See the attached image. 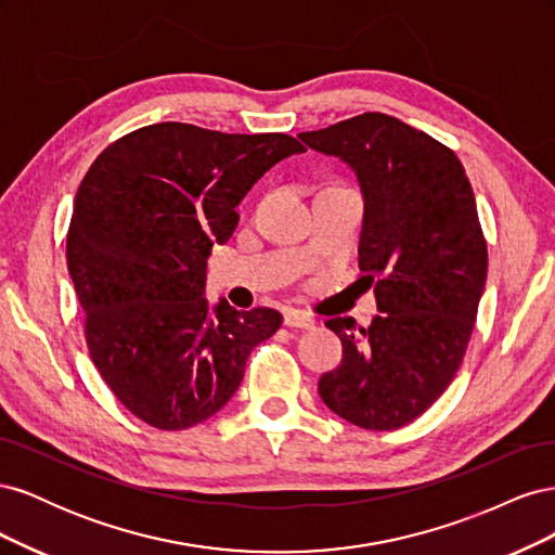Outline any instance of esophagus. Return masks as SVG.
<instances>
[{"mask_svg":"<svg viewBox=\"0 0 555 555\" xmlns=\"http://www.w3.org/2000/svg\"><path fill=\"white\" fill-rule=\"evenodd\" d=\"M284 324L294 326V328H312L314 326V317L304 312V310H284Z\"/></svg>","mask_w":555,"mask_h":555,"instance_id":"esophagus-1","label":"esophagus"}]
</instances>
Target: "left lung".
<instances>
[{
	"instance_id": "left-lung-1",
	"label": "left lung",
	"mask_w": 555,
	"mask_h": 555,
	"mask_svg": "<svg viewBox=\"0 0 555 555\" xmlns=\"http://www.w3.org/2000/svg\"><path fill=\"white\" fill-rule=\"evenodd\" d=\"M298 137L359 178V268L379 310L367 328L326 319L343 361L319 379V396L359 428H400L444 393L475 328L489 251L473 184L453 150L384 113Z\"/></svg>"
}]
</instances>
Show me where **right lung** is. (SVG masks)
Wrapping results in <instances>:
<instances>
[{
	"label": "right lung",
	"mask_w": 555,
	"mask_h": 555,
	"mask_svg": "<svg viewBox=\"0 0 555 555\" xmlns=\"http://www.w3.org/2000/svg\"><path fill=\"white\" fill-rule=\"evenodd\" d=\"M287 133L147 125L111 143L82 178L66 266L92 363L147 426L182 430L220 412L249 351L280 328L273 308H215L206 261L271 166L304 153Z\"/></svg>",
	"instance_id": "add662e5"
}]
</instances>
